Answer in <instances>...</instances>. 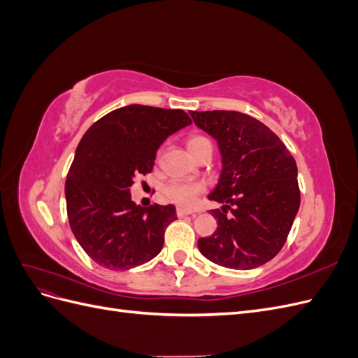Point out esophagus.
I'll list each match as a JSON object with an SVG mask.
<instances>
[{
  "label": "esophagus",
  "instance_id": "34e87169",
  "mask_svg": "<svg viewBox=\"0 0 358 358\" xmlns=\"http://www.w3.org/2000/svg\"><path fill=\"white\" fill-rule=\"evenodd\" d=\"M176 213H178L179 218H183V216H188V215H194L191 210H187V209H183V208H178Z\"/></svg>",
  "mask_w": 358,
  "mask_h": 358
}]
</instances>
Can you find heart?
I'll use <instances>...</instances> for the list:
<instances>
[{"label": "heart", "mask_w": 358, "mask_h": 358, "mask_svg": "<svg viewBox=\"0 0 358 358\" xmlns=\"http://www.w3.org/2000/svg\"><path fill=\"white\" fill-rule=\"evenodd\" d=\"M209 142L208 138L201 136H192L188 140V149L192 152L194 149L199 148L200 145ZM204 187L199 182H185V180H171L164 187L166 197L176 203L180 208H191V206L197 201L199 194L203 192Z\"/></svg>", "instance_id": "1"}]
</instances>
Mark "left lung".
I'll list each match as a JSON object with an SVG mask.
<instances>
[{
	"label": "left lung",
	"mask_w": 358,
	"mask_h": 358,
	"mask_svg": "<svg viewBox=\"0 0 358 358\" xmlns=\"http://www.w3.org/2000/svg\"><path fill=\"white\" fill-rule=\"evenodd\" d=\"M189 115L216 140L222 164L208 196L222 203L210 210L218 227L200 237V252L227 268L263 266L282 249L300 208L296 161L272 129L252 116L231 110Z\"/></svg>",
	"instance_id": "8db88e82"
}]
</instances>
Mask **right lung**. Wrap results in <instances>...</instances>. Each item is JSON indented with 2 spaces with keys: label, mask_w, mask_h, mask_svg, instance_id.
<instances>
[{
  "label": "right lung",
  "mask_w": 358,
  "mask_h": 358,
  "mask_svg": "<svg viewBox=\"0 0 358 358\" xmlns=\"http://www.w3.org/2000/svg\"><path fill=\"white\" fill-rule=\"evenodd\" d=\"M191 124L180 109L131 104L99 119L76 148L66 180L67 215L76 241L96 264L129 270L157 257L173 204L137 206L129 187L152 171L158 148Z\"/></svg>",
  "instance_id": "1"
}]
</instances>
